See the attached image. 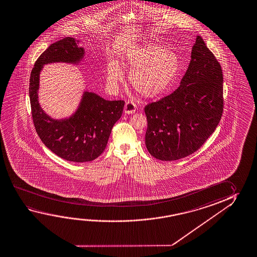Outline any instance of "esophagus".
<instances>
[{
	"instance_id": "obj_1",
	"label": "esophagus",
	"mask_w": 257,
	"mask_h": 257,
	"mask_svg": "<svg viewBox=\"0 0 257 257\" xmlns=\"http://www.w3.org/2000/svg\"><path fill=\"white\" fill-rule=\"evenodd\" d=\"M136 107H137V105H136L135 102L127 101L125 103V105H124V113L125 114H133V113H135Z\"/></svg>"
}]
</instances>
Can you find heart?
I'll return each mask as SVG.
<instances>
[{
	"instance_id": "heart-1",
	"label": "heart",
	"mask_w": 257,
	"mask_h": 257,
	"mask_svg": "<svg viewBox=\"0 0 257 257\" xmlns=\"http://www.w3.org/2000/svg\"><path fill=\"white\" fill-rule=\"evenodd\" d=\"M124 63L131 71L129 81L132 87L145 97L164 94L176 80L180 68V61L175 53L156 44H148L131 51ZM122 79L120 67L116 64L110 65L107 71L110 83L118 84Z\"/></svg>"
}]
</instances>
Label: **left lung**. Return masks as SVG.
<instances>
[{"instance_id": "8db88e82", "label": "left lung", "mask_w": 257, "mask_h": 257, "mask_svg": "<svg viewBox=\"0 0 257 257\" xmlns=\"http://www.w3.org/2000/svg\"><path fill=\"white\" fill-rule=\"evenodd\" d=\"M191 57L180 86L144 107L145 144L158 160H180L193 154L213 134L222 115V69L200 36Z\"/></svg>"}]
</instances>
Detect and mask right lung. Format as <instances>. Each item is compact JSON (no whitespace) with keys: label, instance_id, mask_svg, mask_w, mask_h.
Wrapping results in <instances>:
<instances>
[{"label":"right lung","instance_id":"add662e5","mask_svg":"<svg viewBox=\"0 0 257 257\" xmlns=\"http://www.w3.org/2000/svg\"><path fill=\"white\" fill-rule=\"evenodd\" d=\"M74 38L52 44L35 63L30 78V99L35 129L43 143L63 160L87 162L105 151L114 123L122 116L123 100L108 101L85 92L80 107L68 120L56 121L43 112L38 101L39 72L42 65L55 62L77 63L84 54Z\"/></svg>","mask_w":257,"mask_h":257}]
</instances>
